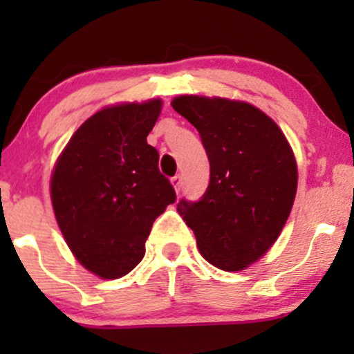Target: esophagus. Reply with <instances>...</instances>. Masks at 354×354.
Returning <instances> with one entry per match:
<instances>
[{
    "label": "esophagus",
    "instance_id": "esophagus-1",
    "mask_svg": "<svg viewBox=\"0 0 354 354\" xmlns=\"http://www.w3.org/2000/svg\"><path fill=\"white\" fill-rule=\"evenodd\" d=\"M171 185L174 186V189H176V193H180V189H181V176H180V174L171 178Z\"/></svg>",
    "mask_w": 354,
    "mask_h": 354
}]
</instances>
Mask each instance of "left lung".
Returning a JSON list of instances; mask_svg holds the SVG:
<instances>
[{"label":"left lung","instance_id":"left-lung-1","mask_svg":"<svg viewBox=\"0 0 354 354\" xmlns=\"http://www.w3.org/2000/svg\"><path fill=\"white\" fill-rule=\"evenodd\" d=\"M174 111L200 133L209 185L198 201L178 203L206 261L241 271L273 246L290 216L298 168L279 126L245 101L178 96Z\"/></svg>","mask_w":354,"mask_h":354}]
</instances>
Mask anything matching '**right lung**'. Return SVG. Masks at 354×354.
Returning a JSON list of instances; mask_svg holds the SVG:
<instances>
[{"instance_id":"obj_1","label":"right lung","mask_w":354,"mask_h":354,"mask_svg":"<svg viewBox=\"0 0 354 354\" xmlns=\"http://www.w3.org/2000/svg\"><path fill=\"white\" fill-rule=\"evenodd\" d=\"M161 100L95 113L76 129L51 176L56 221L76 259L104 279L128 274L145 256L154 219L176 201L146 136Z\"/></svg>"}]
</instances>
